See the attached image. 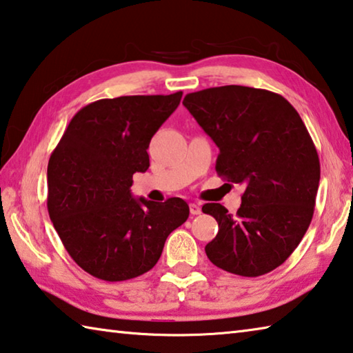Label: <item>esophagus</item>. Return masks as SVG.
Wrapping results in <instances>:
<instances>
[{
  "label": "esophagus",
  "mask_w": 353,
  "mask_h": 353,
  "mask_svg": "<svg viewBox=\"0 0 353 353\" xmlns=\"http://www.w3.org/2000/svg\"><path fill=\"white\" fill-rule=\"evenodd\" d=\"M190 213L191 214H201V205L199 204H190Z\"/></svg>",
  "instance_id": "34e87169"
}]
</instances>
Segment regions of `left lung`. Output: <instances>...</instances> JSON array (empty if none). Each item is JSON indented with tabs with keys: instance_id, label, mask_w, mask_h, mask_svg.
I'll return each instance as SVG.
<instances>
[{
	"instance_id": "obj_1",
	"label": "left lung",
	"mask_w": 353,
	"mask_h": 353,
	"mask_svg": "<svg viewBox=\"0 0 353 353\" xmlns=\"http://www.w3.org/2000/svg\"><path fill=\"white\" fill-rule=\"evenodd\" d=\"M183 105L219 148L218 176L244 185L236 214L202 205L219 227L208 260L243 277L274 271L305 235L319 187L318 151L301 115L282 94L243 85L188 93Z\"/></svg>"
}]
</instances>
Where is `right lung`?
Returning <instances> with one entry per match:
<instances>
[{
  "mask_svg": "<svg viewBox=\"0 0 353 353\" xmlns=\"http://www.w3.org/2000/svg\"><path fill=\"white\" fill-rule=\"evenodd\" d=\"M172 94L99 99L71 118L48 163V213L65 249L90 276L135 279L155 266L188 204L135 199L132 176L149 168L152 135L181 103Z\"/></svg>",
  "mask_w": 353,
  "mask_h": 353,
  "instance_id": "right-lung-1",
  "label": "right lung"
}]
</instances>
